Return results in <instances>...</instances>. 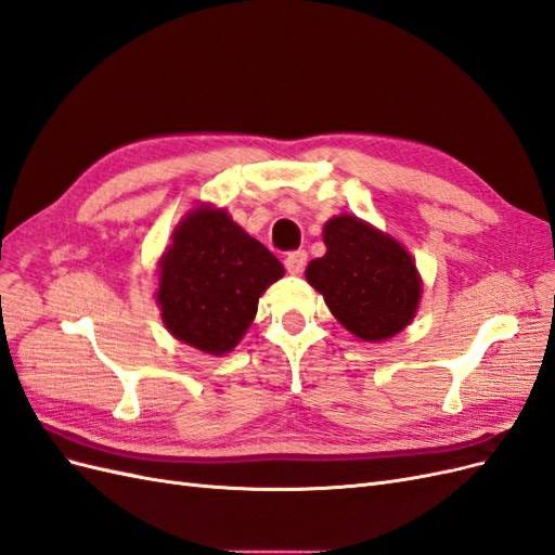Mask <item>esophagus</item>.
<instances>
[{
    "label": "esophagus",
    "mask_w": 555,
    "mask_h": 555,
    "mask_svg": "<svg viewBox=\"0 0 555 555\" xmlns=\"http://www.w3.org/2000/svg\"><path fill=\"white\" fill-rule=\"evenodd\" d=\"M306 263H308V251L306 249H294V251H289L287 257H284V268H287L292 275L304 273Z\"/></svg>",
    "instance_id": "34e87169"
}]
</instances>
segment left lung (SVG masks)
<instances>
[{
    "label": "left lung",
    "instance_id": "1",
    "mask_svg": "<svg viewBox=\"0 0 555 555\" xmlns=\"http://www.w3.org/2000/svg\"><path fill=\"white\" fill-rule=\"evenodd\" d=\"M324 243L326 255L308 263L306 278L347 331L373 343L412 322L422 280L405 247L349 215L324 227Z\"/></svg>",
    "mask_w": 555,
    "mask_h": 555
}]
</instances>
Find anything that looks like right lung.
<instances>
[{
  "mask_svg": "<svg viewBox=\"0 0 555 555\" xmlns=\"http://www.w3.org/2000/svg\"><path fill=\"white\" fill-rule=\"evenodd\" d=\"M284 273L282 263L224 210H194L162 259L157 300L178 340L224 354L243 338L259 296Z\"/></svg>",
  "mask_w": 555,
  "mask_h": 555,
  "instance_id": "1",
  "label": "right lung"
}]
</instances>
